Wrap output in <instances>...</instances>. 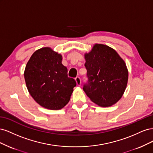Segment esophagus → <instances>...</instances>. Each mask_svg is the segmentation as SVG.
Instances as JSON below:
<instances>
[{
	"label": "esophagus",
	"instance_id": "34e87169",
	"mask_svg": "<svg viewBox=\"0 0 153 153\" xmlns=\"http://www.w3.org/2000/svg\"><path fill=\"white\" fill-rule=\"evenodd\" d=\"M75 81H76V85L78 86H80L81 85V79L80 77H76L75 78Z\"/></svg>",
	"mask_w": 153,
	"mask_h": 153
}]
</instances>
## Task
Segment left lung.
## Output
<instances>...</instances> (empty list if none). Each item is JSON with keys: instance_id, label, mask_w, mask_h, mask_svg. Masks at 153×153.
<instances>
[{"instance_id": "1", "label": "left lung", "mask_w": 153, "mask_h": 153, "mask_svg": "<svg viewBox=\"0 0 153 153\" xmlns=\"http://www.w3.org/2000/svg\"><path fill=\"white\" fill-rule=\"evenodd\" d=\"M88 83L83 89L95 104L108 107L122 98L128 80V70L124 60L112 48L94 44L84 54Z\"/></svg>"}]
</instances>
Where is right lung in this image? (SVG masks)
Masks as SVG:
<instances>
[{
	"label": "right lung",
	"mask_w": 153,
	"mask_h": 153,
	"mask_svg": "<svg viewBox=\"0 0 153 153\" xmlns=\"http://www.w3.org/2000/svg\"><path fill=\"white\" fill-rule=\"evenodd\" d=\"M61 54L50 47L37 50L27 62L24 78L28 91L39 105L60 110L70 100L75 80L68 76Z\"/></svg>",
	"instance_id": "right-lung-1"
}]
</instances>
